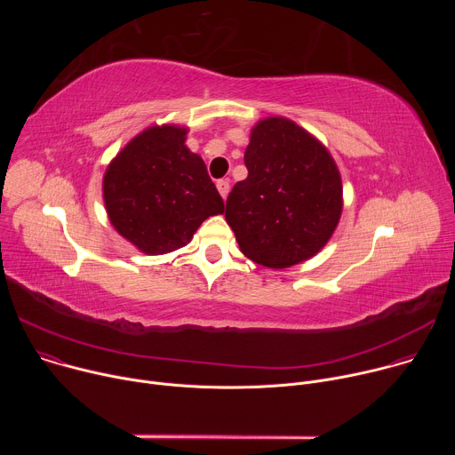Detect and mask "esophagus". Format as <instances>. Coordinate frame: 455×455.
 <instances>
[{
  "mask_svg": "<svg viewBox=\"0 0 455 455\" xmlns=\"http://www.w3.org/2000/svg\"><path fill=\"white\" fill-rule=\"evenodd\" d=\"M216 187H218V190H220V194H221V198L225 200V198L228 196V190H230V183H228V180H218Z\"/></svg>",
  "mask_w": 455,
  "mask_h": 455,
  "instance_id": "34e87169",
  "label": "esophagus"
}]
</instances>
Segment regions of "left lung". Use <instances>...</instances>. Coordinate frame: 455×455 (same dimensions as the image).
Listing matches in <instances>:
<instances>
[{
	"label": "left lung",
	"instance_id": "left-lung-1",
	"mask_svg": "<svg viewBox=\"0 0 455 455\" xmlns=\"http://www.w3.org/2000/svg\"><path fill=\"white\" fill-rule=\"evenodd\" d=\"M248 176L228 194L225 220L253 263L288 268L318 253L342 214V180L330 155L284 116L259 120L244 151Z\"/></svg>",
	"mask_w": 455,
	"mask_h": 455
}]
</instances>
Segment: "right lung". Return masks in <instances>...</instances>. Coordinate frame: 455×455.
<instances>
[{"instance_id": "right-lung-1", "label": "right lung", "mask_w": 455, "mask_h": 455, "mask_svg": "<svg viewBox=\"0 0 455 455\" xmlns=\"http://www.w3.org/2000/svg\"><path fill=\"white\" fill-rule=\"evenodd\" d=\"M185 139L187 127H148L104 172L102 196L113 228L148 255L185 246L207 218L225 212L205 162Z\"/></svg>"}]
</instances>
